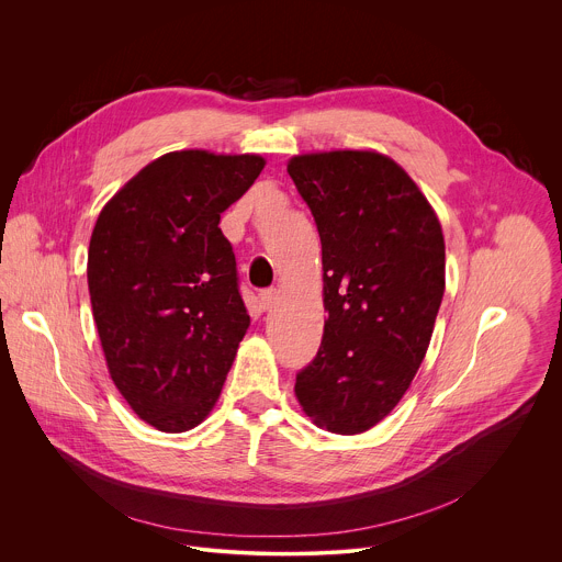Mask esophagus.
<instances>
[{"instance_id":"34e87169","label":"esophagus","mask_w":562,"mask_h":562,"mask_svg":"<svg viewBox=\"0 0 562 562\" xmlns=\"http://www.w3.org/2000/svg\"><path fill=\"white\" fill-rule=\"evenodd\" d=\"M276 297H278V291H276V289H262V291H260V304H262V308H271L273 302H276Z\"/></svg>"}]
</instances>
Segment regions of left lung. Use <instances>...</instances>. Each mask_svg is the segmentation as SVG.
<instances>
[{
  "mask_svg": "<svg viewBox=\"0 0 562 562\" xmlns=\"http://www.w3.org/2000/svg\"><path fill=\"white\" fill-rule=\"evenodd\" d=\"M323 243V345L295 375L304 414L353 436L400 403L425 360L445 293V237L416 182L375 150L286 167Z\"/></svg>",
  "mask_w": 562,
  "mask_h": 562,
  "instance_id": "8db88e82",
  "label": "left lung"
}]
</instances>
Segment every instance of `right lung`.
<instances>
[{
    "label": "right lung",
    "instance_id": "obj_1",
    "mask_svg": "<svg viewBox=\"0 0 562 562\" xmlns=\"http://www.w3.org/2000/svg\"><path fill=\"white\" fill-rule=\"evenodd\" d=\"M262 169L260 155L167 153L95 222L87 276L109 373L159 431L182 434L209 416L251 325L217 224Z\"/></svg>",
    "mask_w": 562,
    "mask_h": 562
}]
</instances>
